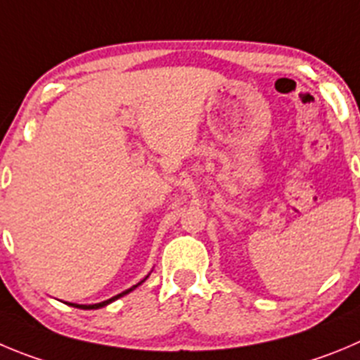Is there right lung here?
<instances>
[{"mask_svg": "<svg viewBox=\"0 0 360 360\" xmlns=\"http://www.w3.org/2000/svg\"><path fill=\"white\" fill-rule=\"evenodd\" d=\"M143 281H146V278H143ZM143 281H142V282H143ZM142 282H139V284H136V286L129 288V290L122 291V293H120V295H115V297H112V298H110V300H104V302H101V304H94V305H76V304H69V305H74V307H78V309H99V307H104V305H108L110 302H113V300H117V298L124 297V295H127V293H129V291H133L134 288H139L140 284H142Z\"/></svg>", "mask_w": 360, "mask_h": 360, "instance_id": "right-lung-1", "label": "right lung"}]
</instances>
